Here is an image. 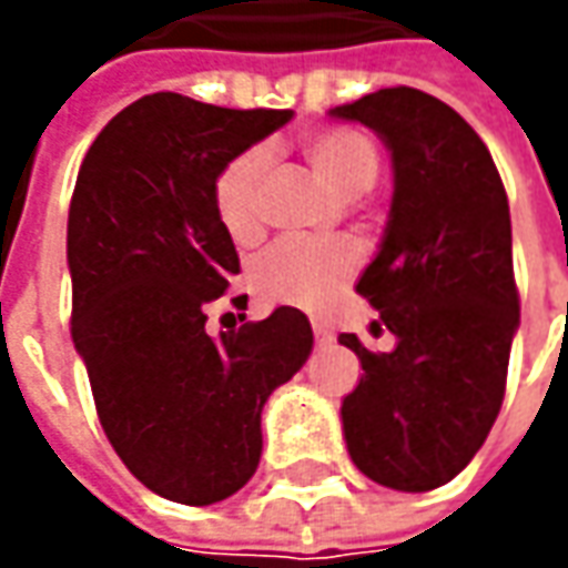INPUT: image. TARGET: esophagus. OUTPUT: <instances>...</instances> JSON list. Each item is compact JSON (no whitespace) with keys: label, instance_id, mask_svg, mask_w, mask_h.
I'll return each instance as SVG.
<instances>
[{"label":"esophagus","instance_id":"1","mask_svg":"<svg viewBox=\"0 0 568 568\" xmlns=\"http://www.w3.org/2000/svg\"><path fill=\"white\" fill-rule=\"evenodd\" d=\"M313 332H316V344H318V347H328V344L335 341V335H332V328H328V325H322V322H316V325H313Z\"/></svg>","mask_w":568,"mask_h":568}]
</instances>
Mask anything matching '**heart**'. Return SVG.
Wrapping results in <instances>:
<instances>
[{"mask_svg":"<svg viewBox=\"0 0 568 568\" xmlns=\"http://www.w3.org/2000/svg\"><path fill=\"white\" fill-rule=\"evenodd\" d=\"M306 158L318 176L338 195H361L376 186L379 176V151L369 135L357 129H322L306 142ZM268 170V151L250 148L236 154L214 180V207L217 217L236 243H252L262 230L258 217V189ZM357 268V250L344 240H303L287 236L252 268L255 291L272 303H296L316 310Z\"/></svg>","mask_w":568,"mask_h":568,"instance_id":"heart-1","label":"heart"}]
</instances>
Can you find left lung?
<instances>
[{
	"instance_id": "left-lung-1",
	"label": "left lung",
	"mask_w": 568,
	"mask_h": 568,
	"mask_svg": "<svg viewBox=\"0 0 568 568\" xmlns=\"http://www.w3.org/2000/svg\"><path fill=\"white\" fill-rule=\"evenodd\" d=\"M363 122L392 154V207L357 281L395 351L341 344L363 376L341 402L354 465L382 487L448 484L484 446L506 395L518 332L509 199L487 144L448 103L382 88L328 110Z\"/></svg>"
}]
</instances>
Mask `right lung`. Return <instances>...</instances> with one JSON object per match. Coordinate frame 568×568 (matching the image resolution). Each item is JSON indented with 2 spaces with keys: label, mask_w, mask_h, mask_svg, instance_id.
I'll use <instances>...</instances> for the list:
<instances>
[{
  "label": "right lung",
  "mask_w": 568,
  "mask_h": 568,
  "mask_svg": "<svg viewBox=\"0 0 568 568\" xmlns=\"http://www.w3.org/2000/svg\"><path fill=\"white\" fill-rule=\"evenodd\" d=\"M291 116L161 91L106 122L78 170L65 233L72 341L110 446L173 503L211 506L250 480L262 407L313 351L294 306L205 332V303L240 272L214 180Z\"/></svg>",
  "instance_id": "add662e5"
}]
</instances>
